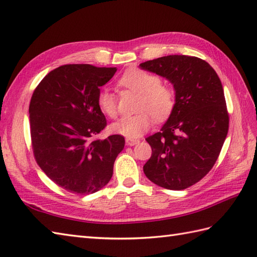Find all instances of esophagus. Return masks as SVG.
<instances>
[{
  "mask_svg": "<svg viewBox=\"0 0 257 257\" xmlns=\"http://www.w3.org/2000/svg\"><path fill=\"white\" fill-rule=\"evenodd\" d=\"M139 144V140L138 139H132V138H127L125 139V145L127 146H135Z\"/></svg>",
  "mask_w": 257,
  "mask_h": 257,
  "instance_id": "obj_1",
  "label": "esophagus"
}]
</instances>
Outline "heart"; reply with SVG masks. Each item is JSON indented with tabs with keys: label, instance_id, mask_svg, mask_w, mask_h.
I'll list each match as a JSON object with an SVG mask.
<instances>
[{
	"label": "heart",
	"instance_id": "heart-1",
	"mask_svg": "<svg viewBox=\"0 0 257 257\" xmlns=\"http://www.w3.org/2000/svg\"><path fill=\"white\" fill-rule=\"evenodd\" d=\"M119 84L140 94L137 106L138 113L124 117L111 125L114 133L128 138H137L149 130L152 117L157 121L167 119L176 105V96L171 88L161 85L159 76L139 68L125 72L119 79ZM97 105L100 110L110 118L118 114L117 99L109 88H102L97 95Z\"/></svg>",
	"mask_w": 257,
	"mask_h": 257
}]
</instances>
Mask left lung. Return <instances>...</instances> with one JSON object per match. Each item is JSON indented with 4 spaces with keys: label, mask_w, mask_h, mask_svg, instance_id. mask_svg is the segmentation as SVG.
<instances>
[{
    "label": "left lung",
    "mask_w": 257,
    "mask_h": 257,
    "mask_svg": "<svg viewBox=\"0 0 257 257\" xmlns=\"http://www.w3.org/2000/svg\"><path fill=\"white\" fill-rule=\"evenodd\" d=\"M139 66L167 78L176 105L159 133L146 138L151 146L144 166L151 182L183 190L199 182L214 166L228 130V112L219 76L194 56L169 55Z\"/></svg>",
    "instance_id": "left-lung-1"
}]
</instances>
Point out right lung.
<instances>
[{
	"label": "right lung",
	"mask_w": 257,
	"mask_h": 257,
	"mask_svg": "<svg viewBox=\"0 0 257 257\" xmlns=\"http://www.w3.org/2000/svg\"><path fill=\"white\" fill-rule=\"evenodd\" d=\"M116 72V67L63 65L33 92L29 108L33 154L46 176L68 192L84 195L105 187L124 147L120 135L96 138L107 125L97 95Z\"/></svg>",
	"instance_id": "1"
}]
</instances>
